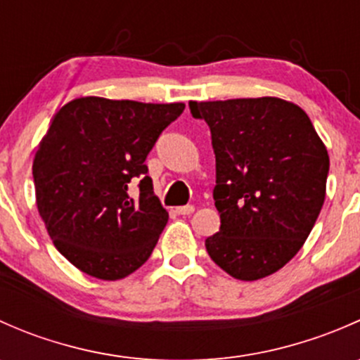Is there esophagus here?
I'll use <instances>...</instances> for the list:
<instances>
[{
  "mask_svg": "<svg viewBox=\"0 0 360 360\" xmlns=\"http://www.w3.org/2000/svg\"><path fill=\"white\" fill-rule=\"evenodd\" d=\"M176 212L179 216H190V214L195 212V207L193 205H183V207H177Z\"/></svg>",
  "mask_w": 360,
  "mask_h": 360,
  "instance_id": "obj_1",
  "label": "esophagus"
}]
</instances>
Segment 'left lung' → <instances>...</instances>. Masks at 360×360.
Listing matches in <instances>:
<instances>
[{
    "instance_id": "1",
    "label": "left lung",
    "mask_w": 360,
    "mask_h": 360,
    "mask_svg": "<svg viewBox=\"0 0 360 360\" xmlns=\"http://www.w3.org/2000/svg\"><path fill=\"white\" fill-rule=\"evenodd\" d=\"M216 155L219 231L205 240L238 281L281 270L310 235L326 198L329 155L308 115L277 97L190 103Z\"/></svg>"
}]
</instances>
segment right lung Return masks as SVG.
<instances>
[{"label":"right lung","mask_w":360,"mask_h":360,"mask_svg":"<svg viewBox=\"0 0 360 360\" xmlns=\"http://www.w3.org/2000/svg\"><path fill=\"white\" fill-rule=\"evenodd\" d=\"M183 110L82 97L53 116L32 162L36 205L53 245L83 274L118 281L151 256L169 212L144 162Z\"/></svg>","instance_id":"1"}]
</instances>
